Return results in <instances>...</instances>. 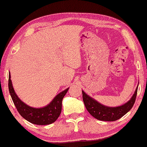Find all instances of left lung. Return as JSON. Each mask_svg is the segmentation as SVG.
<instances>
[{"mask_svg": "<svg viewBox=\"0 0 147 147\" xmlns=\"http://www.w3.org/2000/svg\"><path fill=\"white\" fill-rule=\"evenodd\" d=\"M137 90L138 86L129 101L117 107H108L102 105L84 91H82V96L86 109L92 116L102 121H115L125 115L132 108L136 100Z\"/></svg>", "mask_w": 147, "mask_h": 147, "instance_id": "1", "label": "left lung"}]
</instances>
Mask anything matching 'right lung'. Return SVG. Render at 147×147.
I'll list each match as a JSON object with an SVG mask.
<instances>
[{"label": "right lung", "mask_w": 147, "mask_h": 147, "mask_svg": "<svg viewBox=\"0 0 147 147\" xmlns=\"http://www.w3.org/2000/svg\"><path fill=\"white\" fill-rule=\"evenodd\" d=\"M9 90L13 103L22 117L32 124L47 125L55 122L59 116L61 112L62 100L67 92L69 88L58 94L45 107L39 108L31 107L19 99L13 87L10 73L9 75Z\"/></svg>", "instance_id": "right-lung-1"}]
</instances>
